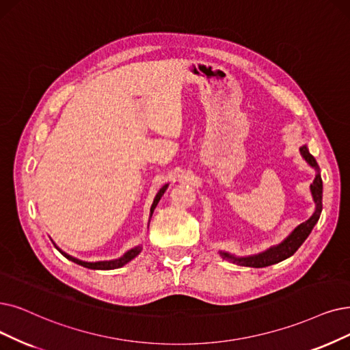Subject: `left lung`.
I'll list each match as a JSON object with an SVG mask.
<instances>
[{
	"mask_svg": "<svg viewBox=\"0 0 350 350\" xmlns=\"http://www.w3.org/2000/svg\"><path fill=\"white\" fill-rule=\"evenodd\" d=\"M300 153L301 157L306 159V162L309 163L312 167H314L317 175L313 180V184L310 185V191H312V195H313V201L316 204V209L313 215L301 222L300 226H297L295 230H293L288 237H286V239L278 244V245H274V247H270L269 250L262 251V253L260 254H256V256H250V257H235V256H231L228 253H226V251H219V254L222 256V258H227L235 264H240V265H244V267H254V269H260V267H267V265H271V264H275V262H280L288 257H291L293 254L296 253V251L299 250V247L304 243V240L309 237V234L312 232L313 227L316 226V222L319 221L320 218V213H321V197H323V184H321V176H320V172H319V165L316 162V159L310 155L309 149H307L306 145H303L300 148Z\"/></svg>",
	"mask_w": 350,
	"mask_h": 350,
	"instance_id": "obj_1",
	"label": "left lung"
}]
</instances>
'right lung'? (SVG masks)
<instances>
[{
    "label": "right lung",
    "instance_id": "obj_1",
    "mask_svg": "<svg viewBox=\"0 0 350 350\" xmlns=\"http://www.w3.org/2000/svg\"><path fill=\"white\" fill-rule=\"evenodd\" d=\"M166 188H167V184H166V185H163V187L159 189V192L157 193L155 200H153L152 206H150V217H152V214H153V209L157 208V205H158L159 200L162 198V195H163V192L166 191ZM54 247L57 248V250L60 251V253H62L66 258H68L70 261H73V262H76V264H79V265H83V267L90 269V270H113V269H120V267H123L124 264H128L131 260H133L139 253H141V250H142V247H141V245H137V247H135V248H132V250L126 251V253H124L120 258H116V260H109V261L88 262V261H81V260H79V258H75V257H72V256L66 254L64 251H62V250H60L57 245H55V244H54Z\"/></svg>",
    "mask_w": 350,
    "mask_h": 350
}]
</instances>
